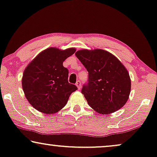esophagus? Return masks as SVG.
I'll list each match as a JSON object with an SVG mask.
<instances>
[{
  "instance_id": "obj_1",
  "label": "esophagus",
  "mask_w": 157,
  "mask_h": 157,
  "mask_svg": "<svg viewBox=\"0 0 157 157\" xmlns=\"http://www.w3.org/2000/svg\"><path fill=\"white\" fill-rule=\"evenodd\" d=\"M76 86L78 87V89H81V82L80 81H77V82H76Z\"/></svg>"
}]
</instances>
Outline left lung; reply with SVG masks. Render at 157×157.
<instances>
[{"label":"left lung","mask_w":157,"mask_h":157,"mask_svg":"<svg viewBox=\"0 0 157 157\" xmlns=\"http://www.w3.org/2000/svg\"><path fill=\"white\" fill-rule=\"evenodd\" d=\"M75 55L89 72L81 93L96 112L109 114L124 106L131 91L128 71L121 61L102 49L76 51Z\"/></svg>","instance_id":"1"}]
</instances>
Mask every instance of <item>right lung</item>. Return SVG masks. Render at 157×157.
I'll use <instances>...</instances> for the list:
<instances>
[{
    "mask_svg": "<svg viewBox=\"0 0 157 157\" xmlns=\"http://www.w3.org/2000/svg\"><path fill=\"white\" fill-rule=\"evenodd\" d=\"M76 49L48 48L40 53L23 72L22 86L31 106L44 113H56L67 104L76 85L68 83V70L63 66Z\"/></svg>",
    "mask_w": 157,
    "mask_h": 157,
    "instance_id": "obj_1",
    "label": "right lung"
}]
</instances>
